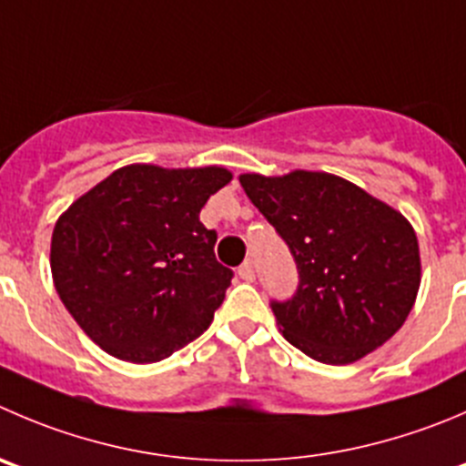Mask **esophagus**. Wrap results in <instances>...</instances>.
<instances>
[{
	"instance_id": "esophagus-1",
	"label": "esophagus",
	"mask_w": 466,
	"mask_h": 466,
	"mask_svg": "<svg viewBox=\"0 0 466 466\" xmlns=\"http://www.w3.org/2000/svg\"><path fill=\"white\" fill-rule=\"evenodd\" d=\"M238 274H240V279H245V281H254V279H256L254 263H251V260H245V263L238 268Z\"/></svg>"
}]
</instances>
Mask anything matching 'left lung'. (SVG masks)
<instances>
[{
  "label": "left lung",
  "instance_id": "obj_1",
  "mask_svg": "<svg viewBox=\"0 0 466 466\" xmlns=\"http://www.w3.org/2000/svg\"><path fill=\"white\" fill-rule=\"evenodd\" d=\"M295 258L299 283L269 299L288 343L322 363H352L387 343L414 307L419 242L410 221L331 174L240 176Z\"/></svg>",
  "mask_w": 466,
  "mask_h": 466
}]
</instances>
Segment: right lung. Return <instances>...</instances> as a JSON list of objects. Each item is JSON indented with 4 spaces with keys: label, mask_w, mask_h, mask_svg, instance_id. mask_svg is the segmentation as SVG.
Instances as JSON below:
<instances>
[{
    "label": "right lung",
    "mask_w": 466,
    "mask_h": 466,
    "mask_svg": "<svg viewBox=\"0 0 466 466\" xmlns=\"http://www.w3.org/2000/svg\"><path fill=\"white\" fill-rule=\"evenodd\" d=\"M233 176L221 167L130 164L79 197L52 233V279L88 339L153 363L192 343L224 302L233 269L198 212Z\"/></svg>",
    "instance_id": "obj_1"
}]
</instances>
